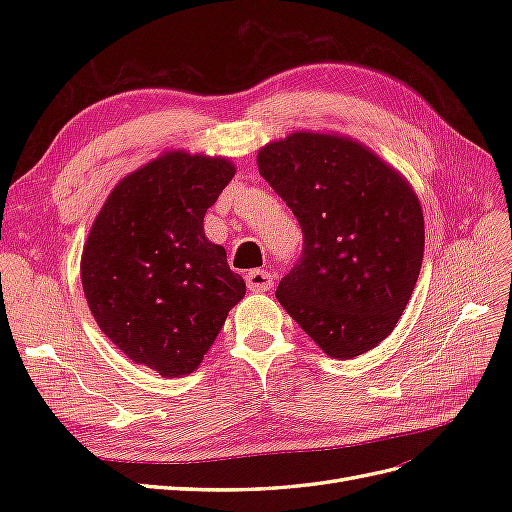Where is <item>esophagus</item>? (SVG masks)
Segmentation results:
<instances>
[{
    "instance_id": "34e87169",
    "label": "esophagus",
    "mask_w": 512,
    "mask_h": 512,
    "mask_svg": "<svg viewBox=\"0 0 512 512\" xmlns=\"http://www.w3.org/2000/svg\"><path fill=\"white\" fill-rule=\"evenodd\" d=\"M245 284L252 292H267L273 286V275L265 269H254L245 275Z\"/></svg>"
}]
</instances>
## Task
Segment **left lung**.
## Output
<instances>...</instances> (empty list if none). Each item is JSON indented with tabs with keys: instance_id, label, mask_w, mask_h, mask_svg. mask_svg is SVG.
Returning <instances> with one entry per match:
<instances>
[{
	"instance_id": "8db88e82",
	"label": "left lung",
	"mask_w": 512,
	"mask_h": 512,
	"mask_svg": "<svg viewBox=\"0 0 512 512\" xmlns=\"http://www.w3.org/2000/svg\"><path fill=\"white\" fill-rule=\"evenodd\" d=\"M258 170L303 230L301 258L277 301L333 359L376 348L423 265L425 220L412 185L365 145L322 132L262 147Z\"/></svg>"
}]
</instances>
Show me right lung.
Here are the masks:
<instances>
[{"label": "right lung", "mask_w": 512, "mask_h": 512, "mask_svg": "<svg viewBox=\"0 0 512 512\" xmlns=\"http://www.w3.org/2000/svg\"><path fill=\"white\" fill-rule=\"evenodd\" d=\"M232 177L226 158L164 151L115 185L85 241L81 282L98 327L162 378L192 374L245 297L203 228Z\"/></svg>", "instance_id": "obj_1"}]
</instances>
